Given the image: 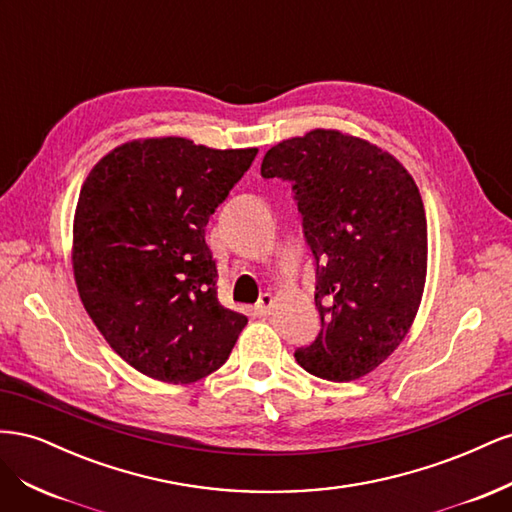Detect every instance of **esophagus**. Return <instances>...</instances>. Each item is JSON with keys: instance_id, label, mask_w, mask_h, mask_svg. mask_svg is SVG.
I'll return each mask as SVG.
<instances>
[{"instance_id": "esophagus-1", "label": "esophagus", "mask_w": 512, "mask_h": 512, "mask_svg": "<svg viewBox=\"0 0 512 512\" xmlns=\"http://www.w3.org/2000/svg\"><path fill=\"white\" fill-rule=\"evenodd\" d=\"M273 307H275V297H273V294L265 292V294H260V299H258L254 309H256L258 316H269Z\"/></svg>"}]
</instances>
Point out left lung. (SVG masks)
Returning a JSON list of instances; mask_svg holds the SVG:
<instances>
[{"label":"left lung","mask_w":512,"mask_h":512,"mask_svg":"<svg viewBox=\"0 0 512 512\" xmlns=\"http://www.w3.org/2000/svg\"><path fill=\"white\" fill-rule=\"evenodd\" d=\"M265 179L292 181L316 256V342L294 352L312 376H367L404 342L427 280V218L412 175L389 151L316 128L267 151Z\"/></svg>","instance_id":"left-lung-1"}]
</instances>
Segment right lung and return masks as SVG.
Returning a JSON list of instances; mask_svg holds the SVG:
<instances>
[{
    "label": "right lung",
    "mask_w": 512,
    "mask_h": 512,
    "mask_svg": "<svg viewBox=\"0 0 512 512\" xmlns=\"http://www.w3.org/2000/svg\"><path fill=\"white\" fill-rule=\"evenodd\" d=\"M256 153L136 138L83 181L72 226L76 290L108 346L153 380L213 374L247 324L218 301L205 226Z\"/></svg>",
    "instance_id": "1"
}]
</instances>
